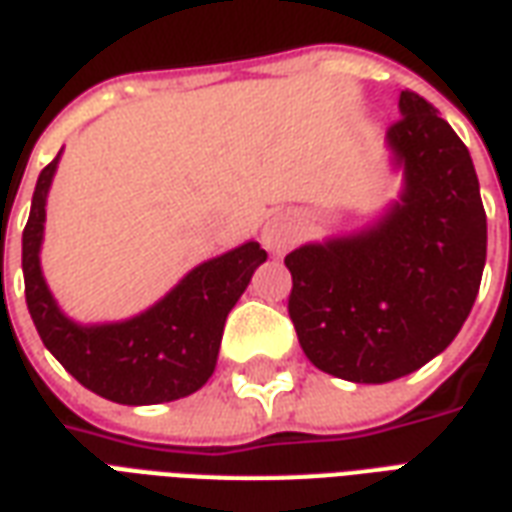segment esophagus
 <instances>
[{"mask_svg":"<svg viewBox=\"0 0 512 512\" xmlns=\"http://www.w3.org/2000/svg\"><path fill=\"white\" fill-rule=\"evenodd\" d=\"M300 237V229H297V223H294L289 215H275V218L267 220V226L261 231V242L270 248L275 256H281L292 248L294 242Z\"/></svg>","mask_w":512,"mask_h":512,"instance_id":"esophagus-1","label":"esophagus"}]
</instances>
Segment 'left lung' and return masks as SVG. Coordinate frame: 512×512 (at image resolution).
<instances>
[{"mask_svg":"<svg viewBox=\"0 0 512 512\" xmlns=\"http://www.w3.org/2000/svg\"><path fill=\"white\" fill-rule=\"evenodd\" d=\"M387 128L404 193L374 226L286 256L289 316L319 371L384 384L445 352L486 267V210L469 149L431 103L401 92Z\"/></svg>","mask_w":512,"mask_h":512,"instance_id":"left-lung-1","label":"left lung"}]
</instances>
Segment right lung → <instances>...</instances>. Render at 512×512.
<instances>
[{"instance_id":"1","label":"right lung","mask_w":512,"mask_h":512,"mask_svg":"<svg viewBox=\"0 0 512 512\" xmlns=\"http://www.w3.org/2000/svg\"><path fill=\"white\" fill-rule=\"evenodd\" d=\"M59 155L40 171L21 242L26 308L46 349L70 376L114 404L177 401L207 384L218 363L226 316L267 253L245 242L190 270L149 311L117 324H76L59 311L40 270L46 196Z\"/></svg>"}]
</instances>
